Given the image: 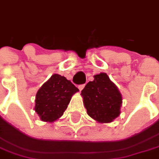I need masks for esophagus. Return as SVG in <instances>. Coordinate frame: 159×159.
<instances>
[{
    "label": "esophagus",
    "mask_w": 159,
    "mask_h": 159,
    "mask_svg": "<svg viewBox=\"0 0 159 159\" xmlns=\"http://www.w3.org/2000/svg\"><path fill=\"white\" fill-rule=\"evenodd\" d=\"M84 87H85V84H81L78 86V89H79V90H83Z\"/></svg>",
    "instance_id": "esophagus-1"
}]
</instances>
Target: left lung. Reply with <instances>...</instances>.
Segmentation results:
<instances>
[{"label": "left lung", "instance_id": "left-lung-1", "mask_svg": "<svg viewBox=\"0 0 159 159\" xmlns=\"http://www.w3.org/2000/svg\"><path fill=\"white\" fill-rule=\"evenodd\" d=\"M82 90L87 112L100 123H110L119 116L122 95L106 73L93 76Z\"/></svg>", "mask_w": 159, "mask_h": 159}]
</instances>
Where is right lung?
Here are the masks:
<instances>
[{
	"label": "right lung",
	"instance_id": "add662e5",
	"mask_svg": "<svg viewBox=\"0 0 159 159\" xmlns=\"http://www.w3.org/2000/svg\"><path fill=\"white\" fill-rule=\"evenodd\" d=\"M78 89L65 76L52 75L36 95L35 111L45 122H53L62 116L70 98Z\"/></svg>",
	"mask_w": 159,
	"mask_h": 159
}]
</instances>
